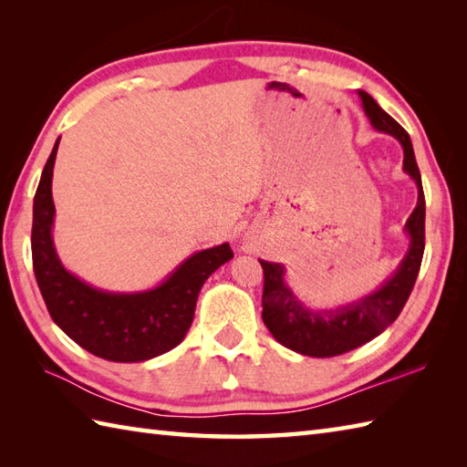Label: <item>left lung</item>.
Wrapping results in <instances>:
<instances>
[{
	"label": "left lung",
	"mask_w": 467,
	"mask_h": 467,
	"mask_svg": "<svg viewBox=\"0 0 467 467\" xmlns=\"http://www.w3.org/2000/svg\"><path fill=\"white\" fill-rule=\"evenodd\" d=\"M357 94L375 130L393 136L401 144L403 172L418 186V204L403 226L410 246L400 266L375 291L355 301L329 306V309H311L286 285L285 266L281 263L259 259L265 273L263 321L266 329L286 349L309 357L341 355L381 335L398 319L403 305L408 303L425 249V198L411 138L389 114L381 110L369 94L363 90H357Z\"/></svg>",
	"instance_id": "obj_1"
}]
</instances>
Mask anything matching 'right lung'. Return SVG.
Returning <instances> with one entry per match:
<instances>
[{"mask_svg": "<svg viewBox=\"0 0 467 467\" xmlns=\"http://www.w3.org/2000/svg\"><path fill=\"white\" fill-rule=\"evenodd\" d=\"M59 138L34 196L32 259L39 291L54 323L69 339L106 361L138 363L174 349L191 329L204 281L233 259L228 243L188 256L152 289H96L62 265L54 244L52 176Z\"/></svg>", "mask_w": 467, "mask_h": 467, "instance_id": "right-lung-1", "label": "right lung"}]
</instances>
